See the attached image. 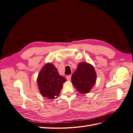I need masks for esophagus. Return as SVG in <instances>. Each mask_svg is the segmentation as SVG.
<instances>
[{
  "mask_svg": "<svg viewBox=\"0 0 133 133\" xmlns=\"http://www.w3.org/2000/svg\"><path fill=\"white\" fill-rule=\"evenodd\" d=\"M66 79L67 80H68V81H70V80H71V75H68L66 76Z\"/></svg>",
  "mask_w": 133,
  "mask_h": 133,
  "instance_id": "esophagus-1",
  "label": "esophagus"
}]
</instances>
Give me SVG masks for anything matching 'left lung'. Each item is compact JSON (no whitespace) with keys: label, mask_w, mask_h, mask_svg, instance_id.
Instances as JSON below:
<instances>
[{"label":"left lung","mask_w":133,"mask_h":133,"mask_svg":"<svg viewBox=\"0 0 133 133\" xmlns=\"http://www.w3.org/2000/svg\"><path fill=\"white\" fill-rule=\"evenodd\" d=\"M71 80L80 93L85 94L89 92L96 80V74L94 66L88 63H80L72 75Z\"/></svg>","instance_id":"1"}]
</instances>
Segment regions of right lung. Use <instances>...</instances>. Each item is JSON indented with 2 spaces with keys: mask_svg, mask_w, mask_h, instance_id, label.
<instances>
[{
  "mask_svg": "<svg viewBox=\"0 0 133 133\" xmlns=\"http://www.w3.org/2000/svg\"><path fill=\"white\" fill-rule=\"evenodd\" d=\"M66 80L59 75L53 64L48 63L39 72L37 83L41 94L44 97L53 99L59 95L63 84Z\"/></svg>",
  "mask_w": 133,
  "mask_h": 133,
  "instance_id": "add662e5",
  "label": "right lung"
}]
</instances>
